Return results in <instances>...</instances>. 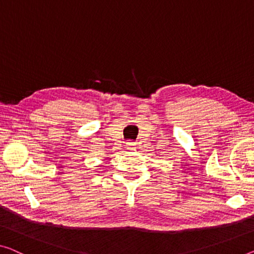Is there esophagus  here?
<instances>
[{
	"instance_id": "34e87169",
	"label": "esophagus",
	"mask_w": 254,
	"mask_h": 254,
	"mask_svg": "<svg viewBox=\"0 0 254 254\" xmlns=\"http://www.w3.org/2000/svg\"><path fill=\"white\" fill-rule=\"evenodd\" d=\"M128 147H129V150H135V143H129L128 144Z\"/></svg>"
}]
</instances>
